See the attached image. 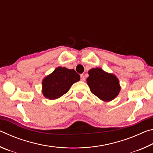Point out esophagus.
I'll use <instances>...</instances> for the list:
<instances>
[{
  "label": "esophagus",
  "mask_w": 153,
  "mask_h": 153,
  "mask_svg": "<svg viewBox=\"0 0 153 153\" xmlns=\"http://www.w3.org/2000/svg\"><path fill=\"white\" fill-rule=\"evenodd\" d=\"M80 79H81V81H82V82L85 81V77L83 74H81V76H80Z\"/></svg>",
  "instance_id": "34e87169"
}]
</instances>
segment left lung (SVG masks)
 Segmentation results:
<instances>
[{"instance_id": "8db88e82", "label": "left lung", "mask_w": 153, "mask_h": 153, "mask_svg": "<svg viewBox=\"0 0 153 153\" xmlns=\"http://www.w3.org/2000/svg\"><path fill=\"white\" fill-rule=\"evenodd\" d=\"M87 84L95 96L104 102H109L117 97L121 90L120 81L116 76L99 67L88 71Z\"/></svg>"}]
</instances>
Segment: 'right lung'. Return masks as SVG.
I'll return each instance as SVG.
<instances>
[{"label":"right lung","instance_id":"right-lung-1","mask_svg":"<svg viewBox=\"0 0 153 153\" xmlns=\"http://www.w3.org/2000/svg\"><path fill=\"white\" fill-rule=\"evenodd\" d=\"M79 79V75L74 69L58 67L42 79V94L49 100L57 99L68 92L72 85Z\"/></svg>","mask_w":153,"mask_h":153}]
</instances>
